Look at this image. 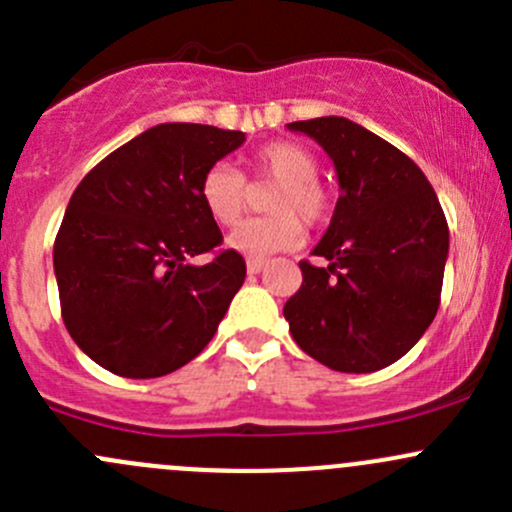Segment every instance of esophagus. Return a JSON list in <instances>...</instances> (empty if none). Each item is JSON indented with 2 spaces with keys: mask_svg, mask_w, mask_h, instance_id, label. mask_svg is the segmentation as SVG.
<instances>
[{
  "mask_svg": "<svg viewBox=\"0 0 512 512\" xmlns=\"http://www.w3.org/2000/svg\"><path fill=\"white\" fill-rule=\"evenodd\" d=\"M265 265H267V260H260V257H250V260H247V272H250V275H257V272L265 270Z\"/></svg>",
  "mask_w": 512,
  "mask_h": 512,
  "instance_id": "obj_1",
  "label": "esophagus"
}]
</instances>
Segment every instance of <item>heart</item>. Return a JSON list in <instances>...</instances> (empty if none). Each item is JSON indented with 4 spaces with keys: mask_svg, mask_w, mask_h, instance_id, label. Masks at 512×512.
I'll return each instance as SVG.
<instances>
[{
    "mask_svg": "<svg viewBox=\"0 0 512 512\" xmlns=\"http://www.w3.org/2000/svg\"><path fill=\"white\" fill-rule=\"evenodd\" d=\"M252 173L275 180L280 188L270 200V218L247 220L230 235L227 245L247 257L294 250L304 240V225H319L327 220L332 200L327 188L317 180L319 163L312 151L292 141H275L262 146L250 158ZM200 200L218 225L240 223L247 203V188L242 175L232 165L215 163L200 180ZM303 220L299 221L298 218Z\"/></svg>",
    "mask_w": 512,
    "mask_h": 512,
    "instance_id": "b5f03b06",
    "label": "heart"
}]
</instances>
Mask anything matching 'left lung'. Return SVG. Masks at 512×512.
<instances>
[{"label":"left lung","instance_id":"left-lung-1","mask_svg":"<svg viewBox=\"0 0 512 512\" xmlns=\"http://www.w3.org/2000/svg\"><path fill=\"white\" fill-rule=\"evenodd\" d=\"M314 138L339 180L332 223L299 262L302 287L287 299L294 342L319 364L369 374L423 337L441 302L448 223L421 168L376 133L342 116L287 123Z\"/></svg>","mask_w":512,"mask_h":512}]
</instances>
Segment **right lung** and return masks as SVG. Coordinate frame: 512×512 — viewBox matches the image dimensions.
Wrapping results in <instances>:
<instances>
[{"instance_id": "add662e5", "label": "right lung", "mask_w": 512, "mask_h": 512, "mask_svg": "<svg viewBox=\"0 0 512 512\" xmlns=\"http://www.w3.org/2000/svg\"><path fill=\"white\" fill-rule=\"evenodd\" d=\"M242 131L160 123L116 148L74 190L54 242L61 317L86 356L126 379H156L195 359L245 282L200 200L210 165Z\"/></svg>"}]
</instances>
